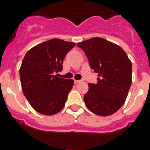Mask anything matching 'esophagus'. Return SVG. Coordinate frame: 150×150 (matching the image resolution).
I'll return each mask as SVG.
<instances>
[{
  "instance_id": "obj_1",
  "label": "esophagus",
  "mask_w": 150,
  "mask_h": 150,
  "mask_svg": "<svg viewBox=\"0 0 150 150\" xmlns=\"http://www.w3.org/2000/svg\"><path fill=\"white\" fill-rule=\"evenodd\" d=\"M81 80H74V82H75V84H79V83L81 82Z\"/></svg>"
}]
</instances>
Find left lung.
I'll return each mask as SVG.
<instances>
[{"label":"left lung","mask_w":150,"mask_h":150,"mask_svg":"<svg viewBox=\"0 0 150 150\" xmlns=\"http://www.w3.org/2000/svg\"><path fill=\"white\" fill-rule=\"evenodd\" d=\"M85 52L91 69L98 73V83H89L84 96L87 108L94 114L109 116L125 102L132 83V63L120 46L100 37L77 45Z\"/></svg>","instance_id":"left-lung-1"}]
</instances>
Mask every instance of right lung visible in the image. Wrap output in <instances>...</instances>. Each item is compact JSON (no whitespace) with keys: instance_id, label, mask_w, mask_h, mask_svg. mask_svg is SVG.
<instances>
[{"instance_id":"right-lung-1","label":"right lung","mask_w":150,"mask_h":150,"mask_svg":"<svg viewBox=\"0 0 150 150\" xmlns=\"http://www.w3.org/2000/svg\"><path fill=\"white\" fill-rule=\"evenodd\" d=\"M75 46V42L52 39L36 45L25 55L20 69L23 92L40 114L53 115L65 106L74 81L56 74L62 70L66 54Z\"/></svg>"}]
</instances>
